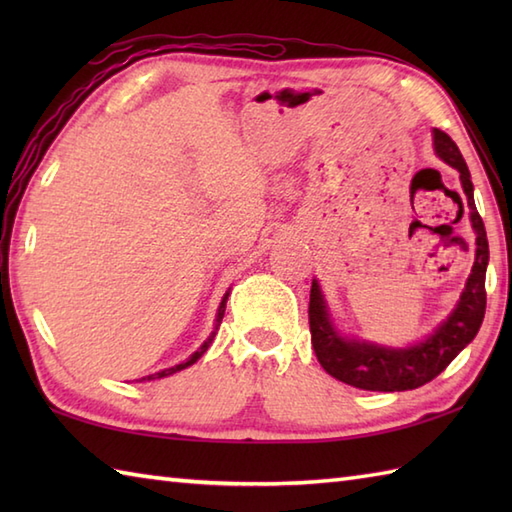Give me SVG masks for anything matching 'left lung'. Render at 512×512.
<instances>
[{
  "label": "left lung",
  "instance_id": "obj_1",
  "mask_svg": "<svg viewBox=\"0 0 512 512\" xmlns=\"http://www.w3.org/2000/svg\"><path fill=\"white\" fill-rule=\"evenodd\" d=\"M433 145L436 154L460 171L462 189L471 209V224L475 228V264L466 288L460 297L458 308L451 317L433 332L427 341H422L407 350H391L372 343L347 341L332 328V321L325 310V301L317 281L310 288V334L312 347L321 367L341 380L367 391H405L416 389L436 378L447 365L469 345L480 332L486 312V264H488V239L482 215L475 209L473 182L469 167L460 154L458 145L442 129H433Z\"/></svg>",
  "mask_w": 512,
  "mask_h": 512
}]
</instances>
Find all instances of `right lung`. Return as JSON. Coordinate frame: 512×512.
Masks as SVG:
<instances>
[{"instance_id": "right-lung-1", "label": "right lung", "mask_w": 512, "mask_h": 512, "mask_svg": "<svg viewBox=\"0 0 512 512\" xmlns=\"http://www.w3.org/2000/svg\"><path fill=\"white\" fill-rule=\"evenodd\" d=\"M226 299H228V292L224 295V299H222V303H220V310H217V323H215V330H213V334L209 336V339L204 341V345L200 347L198 352L195 354H191V358H187V361L184 363H180V365H176V367H169V369H162V372H158V374H151V376H147V380H154V378H162V376H169V374H176V372H180V369H184V367H189V365H193L195 361H198V358L209 350V345H211V341H213V336H215V332H217V328H220V323H222V319H224V310H226ZM145 380V378H143Z\"/></svg>"}]
</instances>
